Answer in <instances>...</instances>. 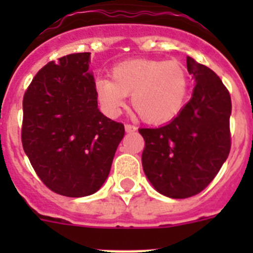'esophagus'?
Wrapping results in <instances>:
<instances>
[{"instance_id": "obj_1", "label": "esophagus", "mask_w": 253, "mask_h": 253, "mask_svg": "<svg viewBox=\"0 0 253 253\" xmlns=\"http://www.w3.org/2000/svg\"><path fill=\"white\" fill-rule=\"evenodd\" d=\"M125 130L128 131V133H131V131L137 130V126H134L131 124H125Z\"/></svg>"}]
</instances>
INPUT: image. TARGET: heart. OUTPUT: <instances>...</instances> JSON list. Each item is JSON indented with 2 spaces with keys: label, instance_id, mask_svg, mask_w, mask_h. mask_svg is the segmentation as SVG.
<instances>
[{
  "label": "heart",
  "instance_id": "b5f03b06",
  "mask_svg": "<svg viewBox=\"0 0 253 253\" xmlns=\"http://www.w3.org/2000/svg\"><path fill=\"white\" fill-rule=\"evenodd\" d=\"M110 77L95 82L96 96L107 115H119L126 95L131 96L134 111L149 124L175 119L186 104L189 75L177 60H125L113 67Z\"/></svg>",
  "mask_w": 253,
  "mask_h": 253
}]
</instances>
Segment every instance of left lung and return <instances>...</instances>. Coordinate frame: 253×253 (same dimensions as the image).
Wrapping results in <instances>:
<instances>
[{"instance_id":"left-lung-1","label":"left lung","mask_w":253,"mask_h":253,"mask_svg":"<svg viewBox=\"0 0 253 253\" xmlns=\"http://www.w3.org/2000/svg\"><path fill=\"white\" fill-rule=\"evenodd\" d=\"M196 86L180 114L160 128H140L142 165L154 189L172 199L202 193L231 151L229 91L214 71L187 57Z\"/></svg>"}]
</instances>
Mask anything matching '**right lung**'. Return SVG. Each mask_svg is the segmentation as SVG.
<instances>
[{
  "mask_svg": "<svg viewBox=\"0 0 253 253\" xmlns=\"http://www.w3.org/2000/svg\"><path fill=\"white\" fill-rule=\"evenodd\" d=\"M88 62L90 53L49 62L22 100V148L43 184L69 198L102 186L125 133L122 123L97 109Z\"/></svg>",
  "mask_w": 253,
  "mask_h": 253,
  "instance_id": "right-lung-1",
  "label": "right lung"
}]
</instances>
